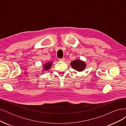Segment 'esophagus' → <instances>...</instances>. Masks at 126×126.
<instances>
[{
    "instance_id": "34e87169",
    "label": "esophagus",
    "mask_w": 126,
    "mask_h": 126,
    "mask_svg": "<svg viewBox=\"0 0 126 126\" xmlns=\"http://www.w3.org/2000/svg\"><path fill=\"white\" fill-rule=\"evenodd\" d=\"M59 61H64V60H65V58H62V59H59Z\"/></svg>"
}]
</instances>
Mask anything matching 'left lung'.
I'll return each instance as SVG.
<instances>
[{"label": "left lung", "instance_id": "8db88e82", "mask_svg": "<svg viewBox=\"0 0 126 126\" xmlns=\"http://www.w3.org/2000/svg\"><path fill=\"white\" fill-rule=\"evenodd\" d=\"M70 64L71 67L75 70L78 71H82L85 69L86 66V63L85 62L78 59L74 60L73 62H71Z\"/></svg>", "mask_w": 126, "mask_h": 126}]
</instances>
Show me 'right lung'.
<instances>
[{
	"label": "right lung",
	"instance_id": "right-lung-1",
	"mask_svg": "<svg viewBox=\"0 0 126 126\" xmlns=\"http://www.w3.org/2000/svg\"><path fill=\"white\" fill-rule=\"evenodd\" d=\"M52 63L51 62H49V63H46V64H45V65L43 66V68H44L45 70H49L50 68H51V65H52Z\"/></svg>",
	"mask_w": 126,
	"mask_h": 126
}]
</instances>
